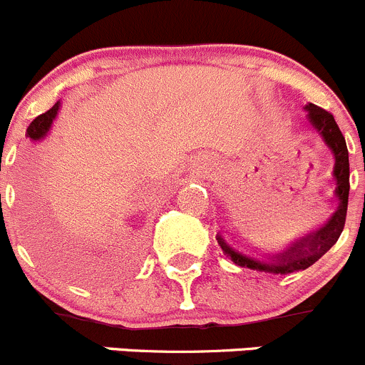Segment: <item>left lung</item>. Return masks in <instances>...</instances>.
Returning a JSON list of instances; mask_svg holds the SVG:
<instances>
[{
    "mask_svg": "<svg viewBox=\"0 0 365 365\" xmlns=\"http://www.w3.org/2000/svg\"><path fill=\"white\" fill-rule=\"evenodd\" d=\"M307 120L310 122L317 135L323 138L324 145L331 150L334 154V179H335V191L334 197L337 202V209L334 215L328 218L319 229L312 230L307 236L300 237L294 241L293 245L286 248V250L279 252V254L268 255V259H255L247 254H241L236 248L225 243L222 236H216L218 245L222 247L223 254L230 257V261L236 262L241 268L257 269V272H268V273H280V275H287V273L300 272L312 266L317 259L323 257L335 243H337L339 236H341L342 229H344L346 222V211H348V195H349V160H348V147H346V140L342 136L341 129H339L337 122H335L334 115L328 113L323 108L316 106V104H307Z\"/></svg>",
    "mask_w": 365,
    "mask_h": 365,
    "instance_id": "obj_1",
    "label": "left lung"
}]
</instances>
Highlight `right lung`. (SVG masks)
<instances>
[{"instance_id":"obj_1","label":"right lung","mask_w":365,"mask_h":365,"mask_svg":"<svg viewBox=\"0 0 365 365\" xmlns=\"http://www.w3.org/2000/svg\"><path fill=\"white\" fill-rule=\"evenodd\" d=\"M58 110H60V101L51 108V110H48L46 113L38 115V117L35 118L30 125H28L26 136L31 140V142H38V140H42L46 135H48L49 129H51V125H53V120H55L56 115H58Z\"/></svg>"}]
</instances>
